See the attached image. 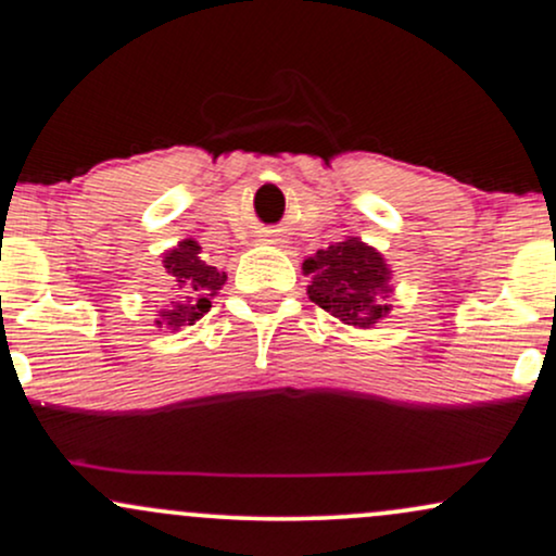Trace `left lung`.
I'll use <instances>...</instances> for the list:
<instances>
[{"instance_id":"1","label":"left lung","mask_w":556,"mask_h":556,"mask_svg":"<svg viewBox=\"0 0 556 556\" xmlns=\"http://www.w3.org/2000/svg\"><path fill=\"white\" fill-rule=\"evenodd\" d=\"M302 273L309 276L307 296L312 302L346 326L372 328L391 312L394 270L376 247L357 236L317 249L302 262Z\"/></svg>"}]
</instances>
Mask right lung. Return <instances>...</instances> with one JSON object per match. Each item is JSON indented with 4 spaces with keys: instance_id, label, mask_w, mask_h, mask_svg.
I'll use <instances>...</instances> for the list:
<instances>
[{
    "instance_id": "1",
    "label": "right lung",
    "mask_w": 556,
    "mask_h": 556,
    "mask_svg": "<svg viewBox=\"0 0 556 556\" xmlns=\"http://www.w3.org/2000/svg\"><path fill=\"white\" fill-rule=\"evenodd\" d=\"M162 267L176 278L180 294L170 304L157 309L154 326L176 333V330L202 320L204 312H210L212 307V296H217V291L226 286L228 276L204 262L202 247L194 239H184L178 241V247L167 249L162 254Z\"/></svg>"
}]
</instances>
